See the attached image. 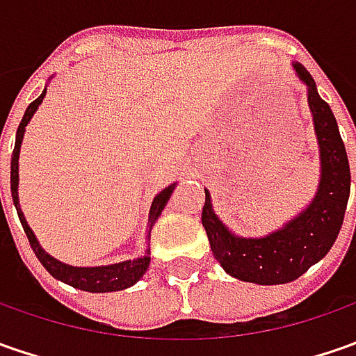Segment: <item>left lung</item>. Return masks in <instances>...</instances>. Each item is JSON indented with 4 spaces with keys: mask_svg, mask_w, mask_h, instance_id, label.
<instances>
[{
    "mask_svg": "<svg viewBox=\"0 0 356 356\" xmlns=\"http://www.w3.org/2000/svg\"><path fill=\"white\" fill-rule=\"evenodd\" d=\"M295 73L307 85L309 108L321 148V184L315 200L285 227L266 238H236L218 220L210 194L202 208V226L213 257L232 277L259 285H280L301 277L333 248L350 194V168L345 143L331 106L317 92L309 71L295 63Z\"/></svg>",
    "mask_w": 356,
    "mask_h": 356,
    "instance_id": "1",
    "label": "left lung"
}]
</instances>
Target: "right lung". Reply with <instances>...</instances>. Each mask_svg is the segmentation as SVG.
Wrapping results in <instances>:
<instances>
[{
  "label": "right lung",
  "instance_id": "add662e5",
  "mask_svg": "<svg viewBox=\"0 0 356 356\" xmlns=\"http://www.w3.org/2000/svg\"><path fill=\"white\" fill-rule=\"evenodd\" d=\"M45 97V90L35 99L33 103L27 106L25 115L21 118L19 129H17V136H15V148H13V154H11V198H13V204H15V210H17V216H19L21 226H23V232L29 239V245L31 250L37 255V259L41 261V266L47 269L49 273L55 277V280H61L63 283H69L76 289H83V291H90V293H106V291H120V289H127L132 283L140 280L144 275V271L148 269V264H150V257L148 255H143L138 259H132V261H122V264H115V266H104V267H73L67 266V264H61L57 261L55 257H51L49 253H45L41 250L39 241L35 239L31 227L27 226L25 218H23V212L19 208V196H17V182H19V168H17V160H19V146L21 140H23V132H25V127L27 122L31 120L33 113L37 111V106L41 104ZM174 192V184L164 188L160 194H158L154 202H152V208H150V216H148V226H154L156 218L160 216V212L164 210L166 202L170 198V194ZM1 206V204H0ZM150 234V229H148Z\"/></svg>",
  "mask_w": 356,
  "mask_h": 356
}]
</instances>
